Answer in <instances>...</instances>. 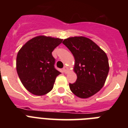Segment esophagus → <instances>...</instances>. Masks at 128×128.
I'll return each instance as SVG.
<instances>
[{
    "mask_svg": "<svg viewBox=\"0 0 128 128\" xmlns=\"http://www.w3.org/2000/svg\"><path fill=\"white\" fill-rule=\"evenodd\" d=\"M63 71H64V72L65 74H66L68 72V68L66 66H64V68H63Z\"/></svg>",
    "mask_w": 128,
    "mask_h": 128,
    "instance_id": "1",
    "label": "esophagus"
}]
</instances>
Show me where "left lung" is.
Here are the masks:
<instances>
[{
  "label": "left lung",
  "mask_w": 128,
  "mask_h": 128,
  "mask_svg": "<svg viewBox=\"0 0 128 128\" xmlns=\"http://www.w3.org/2000/svg\"><path fill=\"white\" fill-rule=\"evenodd\" d=\"M62 44L75 58L74 72L77 78L74 83H70L71 91L80 98H88L96 94L104 86L109 73L106 52L93 41L82 36L69 38Z\"/></svg>",
  "instance_id": "1"
}]
</instances>
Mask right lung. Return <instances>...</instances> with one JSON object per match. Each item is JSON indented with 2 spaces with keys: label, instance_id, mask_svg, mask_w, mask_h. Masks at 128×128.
<instances>
[{
  "label": "right lung",
  "instance_id": "add662e5",
  "mask_svg": "<svg viewBox=\"0 0 128 128\" xmlns=\"http://www.w3.org/2000/svg\"><path fill=\"white\" fill-rule=\"evenodd\" d=\"M62 40L36 36L28 41L18 52L17 72L22 84L32 94L45 95L53 88L56 78L61 73L54 68L52 52Z\"/></svg>",
  "mask_w": 128,
  "mask_h": 128
}]
</instances>
